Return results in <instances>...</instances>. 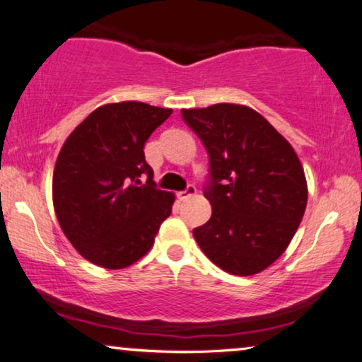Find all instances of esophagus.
<instances>
[{
    "mask_svg": "<svg viewBox=\"0 0 362 362\" xmlns=\"http://www.w3.org/2000/svg\"><path fill=\"white\" fill-rule=\"evenodd\" d=\"M196 194V186H192V185H189L186 187L185 191H180L177 192V198H180L181 201H186V199H189L191 196H194Z\"/></svg>",
    "mask_w": 362,
    "mask_h": 362,
    "instance_id": "1",
    "label": "esophagus"
}]
</instances>
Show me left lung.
I'll return each instance as SVG.
<instances>
[{
	"mask_svg": "<svg viewBox=\"0 0 362 362\" xmlns=\"http://www.w3.org/2000/svg\"><path fill=\"white\" fill-rule=\"evenodd\" d=\"M209 156V221L192 229L206 256L229 274L261 273L298 231L308 185L291 144L247 106L181 110Z\"/></svg>",
	"mask_w": 362,
	"mask_h": 362,
	"instance_id": "1",
	"label": "left lung"
}]
</instances>
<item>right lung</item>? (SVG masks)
I'll return each mask as SVG.
<instances>
[{"label":"right lung","instance_id":"1","mask_svg":"<svg viewBox=\"0 0 362 362\" xmlns=\"http://www.w3.org/2000/svg\"><path fill=\"white\" fill-rule=\"evenodd\" d=\"M171 112L138 101L106 105L64 141L53 175L56 218L93 264H133L171 214L175 194L158 189L144 158V143Z\"/></svg>","mask_w":362,"mask_h":362}]
</instances>
